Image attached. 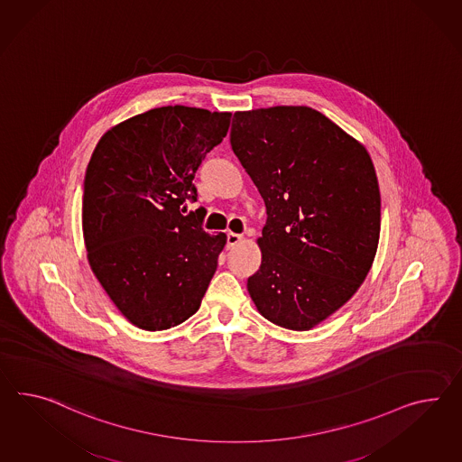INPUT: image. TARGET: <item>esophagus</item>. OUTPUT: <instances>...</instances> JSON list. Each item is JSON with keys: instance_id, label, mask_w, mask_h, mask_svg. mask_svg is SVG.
Wrapping results in <instances>:
<instances>
[{"instance_id": "obj_1", "label": "esophagus", "mask_w": 462, "mask_h": 462, "mask_svg": "<svg viewBox=\"0 0 462 462\" xmlns=\"http://www.w3.org/2000/svg\"><path fill=\"white\" fill-rule=\"evenodd\" d=\"M243 241V236L237 235V233H227V248H233L236 246L237 243Z\"/></svg>"}]
</instances>
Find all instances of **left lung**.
<instances>
[{"label":"left lung","mask_w":462,"mask_h":462,"mask_svg":"<svg viewBox=\"0 0 462 462\" xmlns=\"http://www.w3.org/2000/svg\"><path fill=\"white\" fill-rule=\"evenodd\" d=\"M231 147L268 214L251 300L274 325L310 330L356 295L372 268L380 236L374 162L303 106L236 112Z\"/></svg>","instance_id":"1"}]
</instances>
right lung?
Masks as SVG:
<instances>
[{
  "instance_id": "right-lung-1",
  "label": "right lung",
  "mask_w": 462,
  "mask_h": 462,
  "mask_svg": "<svg viewBox=\"0 0 462 462\" xmlns=\"http://www.w3.org/2000/svg\"><path fill=\"white\" fill-rule=\"evenodd\" d=\"M229 112L159 106L124 120L97 143L83 180L87 258L120 313L143 330L192 317L217 268L225 233L202 229L192 180L226 137Z\"/></svg>"
}]
</instances>
